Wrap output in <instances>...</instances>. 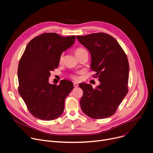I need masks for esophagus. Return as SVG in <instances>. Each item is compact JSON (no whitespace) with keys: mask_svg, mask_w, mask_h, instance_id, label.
Segmentation results:
<instances>
[{"mask_svg":"<svg viewBox=\"0 0 153 153\" xmlns=\"http://www.w3.org/2000/svg\"><path fill=\"white\" fill-rule=\"evenodd\" d=\"M73 84H74V86L75 87V88H77V87H78V86H79V84L76 82H74Z\"/></svg>","mask_w":153,"mask_h":153,"instance_id":"1","label":"esophagus"}]
</instances>
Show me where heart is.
Instances as JSON below:
<instances>
[{"instance_id": "obj_1", "label": "heart", "mask_w": 153, "mask_h": 153, "mask_svg": "<svg viewBox=\"0 0 153 153\" xmlns=\"http://www.w3.org/2000/svg\"><path fill=\"white\" fill-rule=\"evenodd\" d=\"M85 51H86V50H85L84 48H76V49L75 50L74 53H75L76 56L77 57V56H79L80 54H81L82 53L85 52ZM63 54H62L60 55V57H59V62H60V63H62V62H63ZM70 77H71L72 79L74 80H79V76H77L76 75V74H71V75H70Z\"/></svg>"}]
</instances>
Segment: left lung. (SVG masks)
<instances>
[{"label": "left lung", "mask_w": 153, "mask_h": 153, "mask_svg": "<svg viewBox=\"0 0 153 153\" xmlns=\"http://www.w3.org/2000/svg\"><path fill=\"white\" fill-rule=\"evenodd\" d=\"M79 42L90 51L91 69L100 85L80 83L83 94L80 100L82 111L88 117L100 119L113 116L128 93L129 63L117 41L104 33L77 36Z\"/></svg>", "instance_id": "1"}]
</instances>
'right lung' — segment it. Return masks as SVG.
Here are the masks:
<instances>
[{"mask_svg": "<svg viewBox=\"0 0 153 153\" xmlns=\"http://www.w3.org/2000/svg\"><path fill=\"white\" fill-rule=\"evenodd\" d=\"M75 39V36L43 33L27 45L18 65V91L35 117L52 120L63 113L65 99L73 89V83L64 79L59 85L50 84L48 78L50 71L58 67L62 53L74 44Z\"/></svg>", "mask_w": 153, "mask_h": 153, "instance_id": "1", "label": "right lung"}]
</instances>
